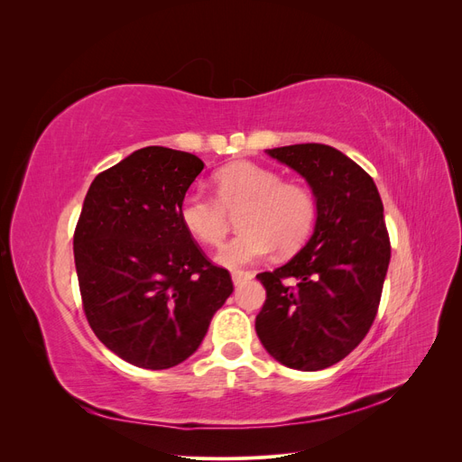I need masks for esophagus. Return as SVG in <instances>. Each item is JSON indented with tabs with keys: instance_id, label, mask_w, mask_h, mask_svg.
I'll return each instance as SVG.
<instances>
[{
	"instance_id": "34e87169",
	"label": "esophagus",
	"mask_w": 462,
	"mask_h": 462,
	"mask_svg": "<svg viewBox=\"0 0 462 462\" xmlns=\"http://www.w3.org/2000/svg\"><path fill=\"white\" fill-rule=\"evenodd\" d=\"M253 277H254L253 272H243V270L231 272V279H233L235 285H241V283H245V282H250V279H253Z\"/></svg>"
}]
</instances>
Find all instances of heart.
<instances>
[{
    "instance_id": "b5f03b06",
    "label": "heart",
    "mask_w": 462,
    "mask_h": 462,
    "mask_svg": "<svg viewBox=\"0 0 462 462\" xmlns=\"http://www.w3.org/2000/svg\"><path fill=\"white\" fill-rule=\"evenodd\" d=\"M216 200L190 192L179 204L180 226L206 246H219L229 231V214L243 231L221 248L217 262L241 268L268 256L275 246L289 254L309 239L316 221L312 192L283 183L277 171L254 162H235L214 175Z\"/></svg>"
}]
</instances>
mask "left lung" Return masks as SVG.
Wrapping results in <instances>:
<instances>
[{"mask_svg":"<svg viewBox=\"0 0 462 462\" xmlns=\"http://www.w3.org/2000/svg\"><path fill=\"white\" fill-rule=\"evenodd\" d=\"M312 189L316 223L300 253L256 277L265 302L256 333L277 362L302 372L337 365L366 337L391 258L374 179L326 144L265 150Z\"/></svg>","mask_w":462,"mask_h":462,"instance_id":"8db88e82","label":"left lung"}]
</instances>
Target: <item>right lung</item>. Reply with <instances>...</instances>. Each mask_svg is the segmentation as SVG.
Segmentation results:
<instances>
[{
	"label": "right lung",
	"instance_id": "obj_1",
	"mask_svg": "<svg viewBox=\"0 0 462 462\" xmlns=\"http://www.w3.org/2000/svg\"><path fill=\"white\" fill-rule=\"evenodd\" d=\"M204 162L146 146L97 175L75 229V265L96 337L138 368L165 370L200 346L233 292L180 226L179 204Z\"/></svg>",
	"mask_w": 462,
	"mask_h": 462
}]
</instances>
